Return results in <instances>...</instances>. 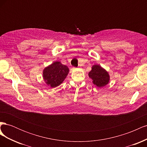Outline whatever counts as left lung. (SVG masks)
I'll return each mask as SVG.
<instances>
[{
	"label": "left lung",
	"instance_id": "1",
	"mask_svg": "<svg viewBox=\"0 0 147 147\" xmlns=\"http://www.w3.org/2000/svg\"><path fill=\"white\" fill-rule=\"evenodd\" d=\"M89 77L92 80V83L97 87L105 86L110 81V75L107 71L99 65H94L88 74Z\"/></svg>",
	"mask_w": 147,
	"mask_h": 147
}]
</instances>
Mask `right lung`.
<instances>
[{
    "label": "right lung",
    "instance_id": "add662e5",
    "mask_svg": "<svg viewBox=\"0 0 147 147\" xmlns=\"http://www.w3.org/2000/svg\"><path fill=\"white\" fill-rule=\"evenodd\" d=\"M69 69L59 61H56L44 69L43 77L47 85L55 88L63 82L68 75Z\"/></svg>",
    "mask_w": 147,
    "mask_h": 147
}]
</instances>
